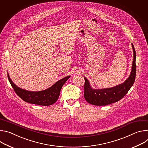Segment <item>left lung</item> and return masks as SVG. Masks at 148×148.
Instances as JSON below:
<instances>
[{"mask_svg": "<svg viewBox=\"0 0 148 148\" xmlns=\"http://www.w3.org/2000/svg\"><path fill=\"white\" fill-rule=\"evenodd\" d=\"M134 51V60L132 69L130 76L122 84L110 88L102 89H92L89 81L85 77L84 97L85 100L93 105L105 106L119 101L128 92L135 82L136 67V52L132 43Z\"/></svg>", "mask_w": 148, "mask_h": 148, "instance_id": "left-lung-1", "label": "left lung"}]
</instances>
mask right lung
Returning <instances> with one entry per match:
<instances>
[{
  "label": "right lung",
  "instance_id": "add662e5",
  "mask_svg": "<svg viewBox=\"0 0 148 148\" xmlns=\"http://www.w3.org/2000/svg\"><path fill=\"white\" fill-rule=\"evenodd\" d=\"M8 79L16 93L26 102L42 106H49L58 99L60 92L64 84L70 77L68 76L58 80L51 88L39 92H30L23 90L15 85L8 74Z\"/></svg>",
  "mask_w": 148,
  "mask_h": 148
}]
</instances>
